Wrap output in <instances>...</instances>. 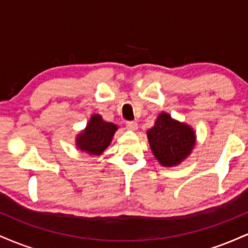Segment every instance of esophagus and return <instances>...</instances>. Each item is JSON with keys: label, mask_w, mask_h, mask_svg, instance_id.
Masks as SVG:
<instances>
[{"label": "esophagus", "mask_w": 248, "mask_h": 248, "mask_svg": "<svg viewBox=\"0 0 248 248\" xmlns=\"http://www.w3.org/2000/svg\"><path fill=\"white\" fill-rule=\"evenodd\" d=\"M126 128L128 130H136L138 129V124L135 121H127Z\"/></svg>", "instance_id": "obj_1"}]
</instances>
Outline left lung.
I'll use <instances>...</instances> for the list:
<instances>
[{"instance_id": "left-lung-1", "label": "left lung", "mask_w": 248, "mask_h": 248, "mask_svg": "<svg viewBox=\"0 0 248 248\" xmlns=\"http://www.w3.org/2000/svg\"><path fill=\"white\" fill-rule=\"evenodd\" d=\"M147 134L153 154L164 167L181 163L195 146V133L191 127L172 120L167 113L158 115L155 126Z\"/></svg>"}]
</instances>
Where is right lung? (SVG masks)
<instances>
[{"label": "right lung", "instance_id": "add662e5", "mask_svg": "<svg viewBox=\"0 0 248 248\" xmlns=\"http://www.w3.org/2000/svg\"><path fill=\"white\" fill-rule=\"evenodd\" d=\"M116 129L115 124L105 122L100 115H93L86 129L77 138V146L91 155H100L109 146Z\"/></svg>", "mask_w": 248, "mask_h": 248}]
</instances>
